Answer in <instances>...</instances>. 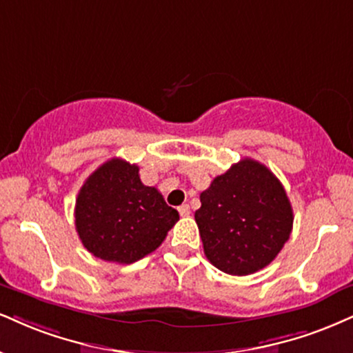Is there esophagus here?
Wrapping results in <instances>:
<instances>
[{
  "label": "esophagus",
  "instance_id": "34e87169",
  "mask_svg": "<svg viewBox=\"0 0 353 353\" xmlns=\"http://www.w3.org/2000/svg\"><path fill=\"white\" fill-rule=\"evenodd\" d=\"M177 210H179V214L182 215V217H188V215L190 214V207L188 205V203H182Z\"/></svg>",
  "mask_w": 353,
  "mask_h": 353
}]
</instances>
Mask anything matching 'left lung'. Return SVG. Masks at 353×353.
I'll return each instance as SVG.
<instances>
[{"instance_id":"left-lung-1","label":"left lung","mask_w":353,"mask_h":353,"mask_svg":"<svg viewBox=\"0 0 353 353\" xmlns=\"http://www.w3.org/2000/svg\"><path fill=\"white\" fill-rule=\"evenodd\" d=\"M195 222L203 253L215 268L253 274L278 256L292 230V207L278 177L245 158L201 194Z\"/></svg>"}]
</instances>
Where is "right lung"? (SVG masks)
<instances>
[{
    "mask_svg": "<svg viewBox=\"0 0 353 353\" xmlns=\"http://www.w3.org/2000/svg\"><path fill=\"white\" fill-rule=\"evenodd\" d=\"M179 220L139 168L113 158L93 171L75 201V230L85 248L105 261L130 265L154 252Z\"/></svg>",
    "mask_w": 353,
    "mask_h": 353,
    "instance_id": "add662e5",
    "label": "right lung"
}]
</instances>
